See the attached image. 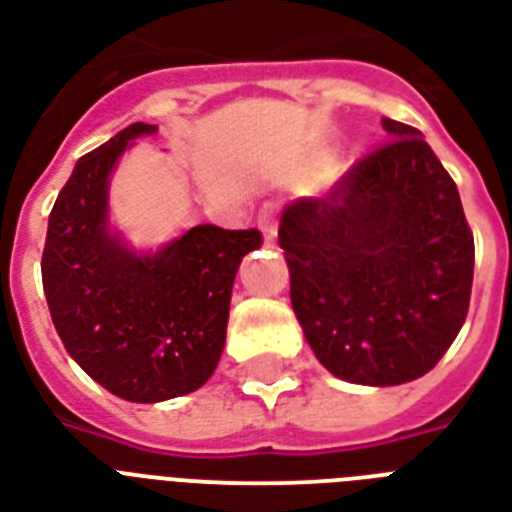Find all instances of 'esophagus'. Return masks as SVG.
Returning a JSON list of instances; mask_svg holds the SVG:
<instances>
[{
	"instance_id": "1",
	"label": "esophagus",
	"mask_w": 512,
	"mask_h": 512,
	"mask_svg": "<svg viewBox=\"0 0 512 512\" xmlns=\"http://www.w3.org/2000/svg\"><path fill=\"white\" fill-rule=\"evenodd\" d=\"M260 231L265 233V241L273 244V239H276V217H273V207L263 209V215H260Z\"/></svg>"
}]
</instances>
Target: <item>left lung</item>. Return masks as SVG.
Here are the masks:
<instances>
[{"label":"left lung","mask_w":512,"mask_h":512,"mask_svg":"<svg viewBox=\"0 0 512 512\" xmlns=\"http://www.w3.org/2000/svg\"><path fill=\"white\" fill-rule=\"evenodd\" d=\"M388 143L324 199L284 207L292 308L321 364L356 385L430 372L460 335L473 233L457 185L420 130L382 119Z\"/></svg>","instance_id":"obj_1"}]
</instances>
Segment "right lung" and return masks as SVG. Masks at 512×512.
I'll use <instances>...</instances> for the list:
<instances>
[{"instance_id": "obj_1", "label": "right lung", "mask_w": 512, "mask_h": 512, "mask_svg": "<svg viewBox=\"0 0 512 512\" xmlns=\"http://www.w3.org/2000/svg\"><path fill=\"white\" fill-rule=\"evenodd\" d=\"M156 124L135 122L84 154L50 212L44 297L68 356L114 396L156 404L212 377L225 345L241 257L257 228L193 225L156 252H135L108 228V180L119 156Z\"/></svg>"}]
</instances>
